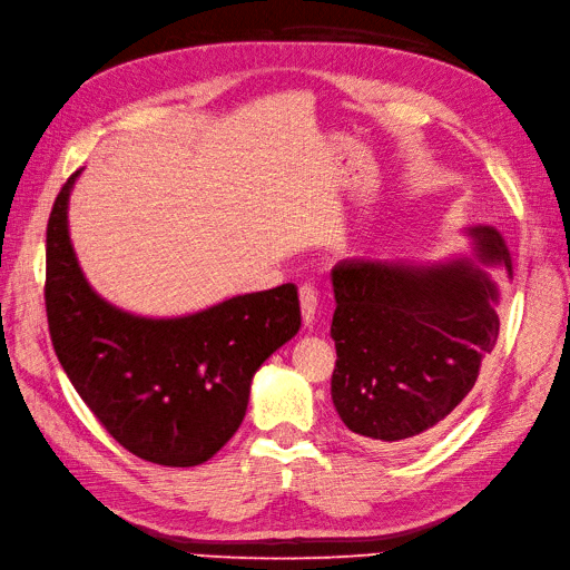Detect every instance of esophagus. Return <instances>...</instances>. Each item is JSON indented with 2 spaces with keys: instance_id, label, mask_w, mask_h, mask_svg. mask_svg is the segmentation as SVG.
<instances>
[{
  "instance_id": "esophagus-1",
  "label": "esophagus",
  "mask_w": 570,
  "mask_h": 570,
  "mask_svg": "<svg viewBox=\"0 0 570 570\" xmlns=\"http://www.w3.org/2000/svg\"><path fill=\"white\" fill-rule=\"evenodd\" d=\"M299 305H302V322L309 326L314 322V314H317V305H320L317 289H314L312 285H302L299 287Z\"/></svg>"
}]
</instances>
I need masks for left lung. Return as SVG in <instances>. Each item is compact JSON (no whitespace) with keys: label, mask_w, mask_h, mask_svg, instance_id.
<instances>
[{"label":"left lung","mask_w":570,"mask_h":570,"mask_svg":"<svg viewBox=\"0 0 570 570\" xmlns=\"http://www.w3.org/2000/svg\"><path fill=\"white\" fill-rule=\"evenodd\" d=\"M471 256L410 265L346 258L334 265V407L375 446L420 441L473 390L500 332V285L485 265L510 248L495 226H468Z\"/></svg>","instance_id":"8db88e82"}]
</instances>
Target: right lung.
Returning a JSON list of instances; mask_svg holds the SVG:
<instances>
[{"instance_id": "right-lung-1", "label": "right lung", "mask_w": 570, "mask_h": 570, "mask_svg": "<svg viewBox=\"0 0 570 570\" xmlns=\"http://www.w3.org/2000/svg\"><path fill=\"white\" fill-rule=\"evenodd\" d=\"M46 232V312L56 356L107 432L134 456L189 468L242 426L253 375L299 332L297 287L236 295L183 317H141L87 283L75 256L68 202Z\"/></svg>"}]
</instances>
